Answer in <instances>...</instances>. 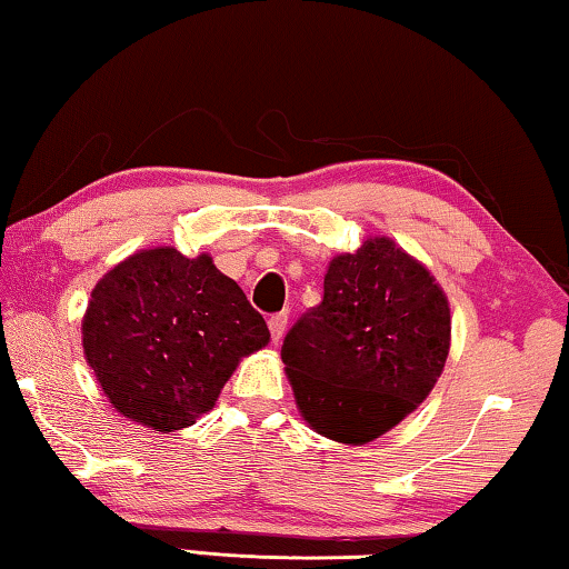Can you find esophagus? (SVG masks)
<instances>
[{"label":"esophagus","instance_id":"1","mask_svg":"<svg viewBox=\"0 0 569 569\" xmlns=\"http://www.w3.org/2000/svg\"><path fill=\"white\" fill-rule=\"evenodd\" d=\"M268 327H270V337H273V342H281L288 327V313H273V317L268 319Z\"/></svg>","mask_w":569,"mask_h":569}]
</instances>
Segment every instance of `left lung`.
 I'll return each instance as SVG.
<instances>
[{"label":"left lung","mask_w":569,"mask_h":569,"mask_svg":"<svg viewBox=\"0 0 569 569\" xmlns=\"http://www.w3.org/2000/svg\"><path fill=\"white\" fill-rule=\"evenodd\" d=\"M449 332L445 291L393 240L370 237L337 256L325 299L281 347L303 421L342 445L386 435L442 376Z\"/></svg>","instance_id":"obj_1"}]
</instances>
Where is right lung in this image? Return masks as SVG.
<instances>
[{"instance_id": "obj_1", "label": "right lung", "mask_w": 569, "mask_h": 569, "mask_svg": "<svg viewBox=\"0 0 569 569\" xmlns=\"http://www.w3.org/2000/svg\"><path fill=\"white\" fill-rule=\"evenodd\" d=\"M83 355L109 403L156 431L207 413L244 355L268 345L266 319L209 256L140 250L91 291Z\"/></svg>"}]
</instances>
